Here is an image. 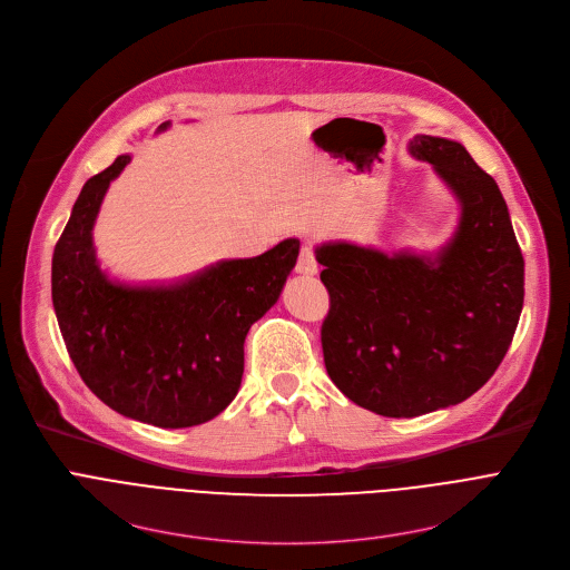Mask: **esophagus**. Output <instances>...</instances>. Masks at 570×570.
Returning <instances> with one entry per match:
<instances>
[{
  "label": "esophagus",
  "instance_id": "obj_1",
  "mask_svg": "<svg viewBox=\"0 0 570 570\" xmlns=\"http://www.w3.org/2000/svg\"><path fill=\"white\" fill-rule=\"evenodd\" d=\"M295 273H299V275H306V277H313V275H317V262H315L313 248L304 246V248L299 250V257H297V264H295Z\"/></svg>",
  "mask_w": 570,
  "mask_h": 570
}]
</instances>
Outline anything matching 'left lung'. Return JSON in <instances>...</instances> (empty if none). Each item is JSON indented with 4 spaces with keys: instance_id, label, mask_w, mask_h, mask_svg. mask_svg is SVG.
<instances>
[{
    "instance_id": "1",
    "label": "left lung",
    "mask_w": 570,
    "mask_h": 570,
    "mask_svg": "<svg viewBox=\"0 0 570 570\" xmlns=\"http://www.w3.org/2000/svg\"><path fill=\"white\" fill-rule=\"evenodd\" d=\"M460 203L435 255H385L334 240L315 248L330 313L322 354L336 387L383 417L469 399L508 354L523 308V255L497 180L458 141L411 139Z\"/></svg>"
}]
</instances>
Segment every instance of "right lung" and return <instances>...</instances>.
Wrapping results in <instances>:
<instances>
[{"label":"right lung","mask_w":570,"mask_h":570,"mask_svg":"<svg viewBox=\"0 0 570 570\" xmlns=\"http://www.w3.org/2000/svg\"><path fill=\"white\" fill-rule=\"evenodd\" d=\"M169 121L157 130H167ZM130 155L90 178L51 259V299L69 358L124 417L189 429L223 413L240 387L243 343L277 299L299 240L253 259H227L169 286H128L99 268L92 229Z\"/></svg>","instance_id":"1"}]
</instances>
